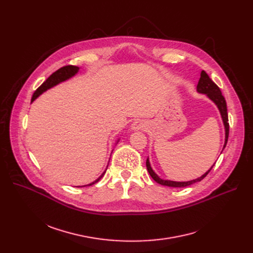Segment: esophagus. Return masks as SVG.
I'll return each instance as SVG.
<instances>
[{
  "mask_svg": "<svg viewBox=\"0 0 253 253\" xmlns=\"http://www.w3.org/2000/svg\"><path fill=\"white\" fill-rule=\"evenodd\" d=\"M147 128V123L143 120H137L135 122L132 123L131 125V129L134 131H138V130H145Z\"/></svg>",
  "mask_w": 253,
  "mask_h": 253,
  "instance_id": "obj_1",
  "label": "esophagus"
}]
</instances>
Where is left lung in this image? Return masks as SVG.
I'll use <instances>...</instances> for the list:
<instances>
[{"mask_svg":"<svg viewBox=\"0 0 253 253\" xmlns=\"http://www.w3.org/2000/svg\"><path fill=\"white\" fill-rule=\"evenodd\" d=\"M197 92L201 93V94H206V96L215 103V105L217 106L218 110L221 114L222 117V121L225 127V142H224V146L223 149L225 148L226 144H227V140H228V135H229V123H228V114H227V106H226V101L223 97V95L221 94V91L219 89V87L216 85L210 78L209 76L206 74L205 71H202L201 74H200V79L198 81L197 84ZM215 164V163H214ZM214 164L211 166V168L205 172L202 176H200L199 178H196L194 180H191V181H185V182H177V181H170V180H163L161 179L151 168L150 166V162L149 159L147 158L146 160V167L147 170L150 174V176L155 180V181L161 185L164 186H169V187H186L189 186L193 183L199 182L201 180L206 177V175L210 172V170L213 168Z\"/></svg>","mask_w":253,"mask_h":253,"instance_id":"8db88e82","label":"left lung"}]
</instances>
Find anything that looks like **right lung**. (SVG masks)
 Wrapping results in <instances>:
<instances>
[{
  "instance_id": "1",
  "label": "right lung",
  "mask_w": 253,
  "mask_h": 253,
  "mask_svg": "<svg viewBox=\"0 0 253 253\" xmlns=\"http://www.w3.org/2000/svg\"><path fill=\"white\" fill-rule=\"evenodd\" d=\"M78 71H79V67L68 65V66H64V67L60 68L59 70H57L56 72H54V73H53L37 90H36V91L34 92L33 97H32V102H33L36 98H38L42 93H44L45 91H47L48 89H50V88H52V87L58 85L59 83L64 82V81H66V80L72 78L73 76H75V75L78 73ZM107 167H108V166H107ZM106 170H107V169H106ZM106 170L103 172V174H102L98 179L95 180L94 182H92V183H90V184H88V185H84V186H91V185L97 183V182L99 181V180L103 177V175L105 174ZM84 186H83V187H84Z\"/></svg>"
}]
</instances>
